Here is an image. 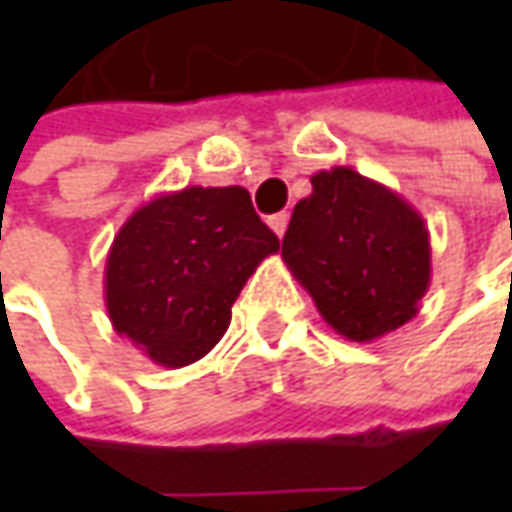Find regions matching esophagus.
Listing matches in <instances>:
<instances>
[{
	"label": "esophagus",
	"mask_w": 512,
	"mask_h": 512,
	"mask_svg": "<svg viewBox=\"0 0 512 512\" xmlns=\"http://www.w3.org/2000/svg\"><path fill=\"white\" fill-rule=\"evenodd\" d=\"M287 219H290V216H287V213H276V216H270V219H267V225H270V230H273V233H276V236H279V239H282V236H285V230H287Z\"/></svg>",
	"instance_id": "1"
}]
</instances>
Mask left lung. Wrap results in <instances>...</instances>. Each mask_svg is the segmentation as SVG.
Masks as SVG:
<instances>
[{"label": "left lung", "instance_id": "obj_1", "mask_svg": "<svg viewBox=\"0 0 512 512\" xmlns=\"http://www.w3.org/2000/svg\"><path fill=\"white\" fill-rule=\"evenodd\" d=\"M293 207L282 259L327 325L373 342L419 313L430 287V233L422 213L353 168L319 170Z\"/></svg>", "mask_w": 512, "mask_h": 512}]
</instances>
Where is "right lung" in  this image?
Segmentation results:
<instances>
[{"label": "right lung", "mask_w": 512, "mask_h": 512, "mask_svg": "<svg viewBox=\"0 0 512 512\" xmlns=\"http://www.w3.org/2000/svg\"><path fill=\"white\" fill-rule=\"evenodd\" d=\"M279 239L245 187L190 185L136 207L113 236L105 305L113 330L162 367L207 356L230 307Z\"/></svg>", "instance_id": "right-lung-1"}]
</instances>
